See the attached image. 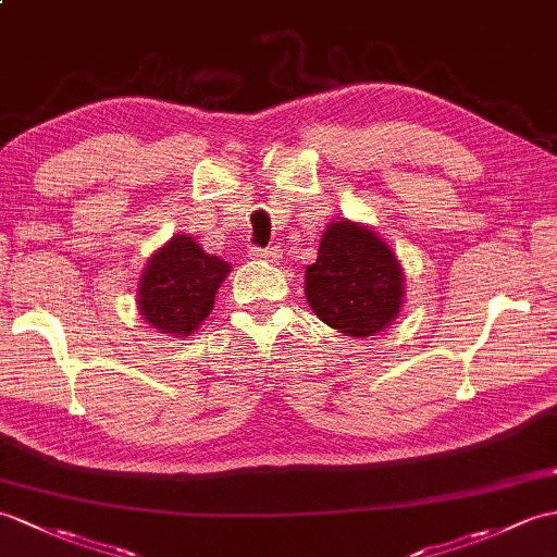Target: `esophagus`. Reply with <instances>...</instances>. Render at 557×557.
Returning <instances> with one entry per match:
<instances>
[{"mask_svg":"<svg viewBox=\"0 0 557 557\" xmlns=\"http://www.w3.org/2000/svg\"><path fill=\"white\" fill-rule=\"evenodd\" d=\"M251 258L256 261H280L282 258V249L280 247H268V249H251Z\"/></svg>","mask_w":557,"mask_h":557,"instance_id":"1","label":"esophagus"}]
</instances>
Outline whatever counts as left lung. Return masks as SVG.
I'll return each mask as SVG.
<instances>
[{"instance_id": "8db88e82", "label": "left lung", "mask_w": 557, "mask_h": 557, "mask_svg": "<svg viewBox=\"0 0 557 557\" xmlns=\"http://www.w3.org/2000/svg\"><path fill=\"white\" fill-rule=\"evenodd\" d=\"M404 299L406 275L389 244L370 225L332 220L306 270L310 310L332 330L363 339L389 327Z\"/></svg>"}]
</instances>
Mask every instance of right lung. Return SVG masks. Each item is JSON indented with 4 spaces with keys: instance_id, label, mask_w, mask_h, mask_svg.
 <instances>
[{
    "instance_id": "obj_1",
    "label": "right lung",
    "mask_w": 557,
    "mask_h": 557,
    "mask_svg": "<svg viewBox=\"0 0 557 557\" xmlns=\"http://www.w3.org/2000/svg\"><path fill=\"white\" fill-rule=\"evenodd\" d=\"M232 265L191 235H173L149 256L137 284L141 320L168 337H191L209 318Z\"/></svg>"
}]
</instances>
